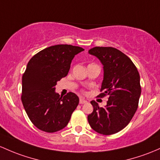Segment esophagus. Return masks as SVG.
<instances>
[{"instance_id":"34e87169","label":"esophagus","mask_w":160,"mask_h":160,"mask_svg":"<svg viewBox=\"0 0 160 160\" xmlns=\"http://www.w3.org/2000/svg\"><path fill=\"white\" fill-rule=\"evenodd\" d=\"M85 103H87V101L85 100L84 98H81L79 99V104H85Z\"/></svg>"}]
</instances>
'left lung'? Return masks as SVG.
<instances>
[{"instance_id":"left-lung-1","label":"left lung","mask_w":160,"mask_h":160,"mask_svg":"<svg viewBox=\"0 0 160 160\" xmlns=\"http://www.w3.org/2000/svg\"><path fill=\"white\" fill-rule=\"evenodd\" d=\"M104 66V80L99 97L108 95L105 108L91 101L93 112L88 116L94 131L111 135L123 130L130 123L138 108L141 94L140 74L128 56L113 47L96 46L89 49Z\"/></svg>"}]
</instances>
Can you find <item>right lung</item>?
<instances>
[{"label":"right lung","mask_w":160,"mask_h":160,"mask_svg":"<svg viewBox=\"0 0 160 160\" xmlns=\"http://www.w3.org/2000/svg\"><path fill=\"white\" fill-rule=\"evenodd\" d=\"M83 50L67 44L52 46L29 61L22 77L21 101L30 120L39 130L54 133L69 122L79 98L72 92L60 97L55 88L68 75L74 56Z\"/></svg>","instance_id":"right-lung-1"}]
</instances>
